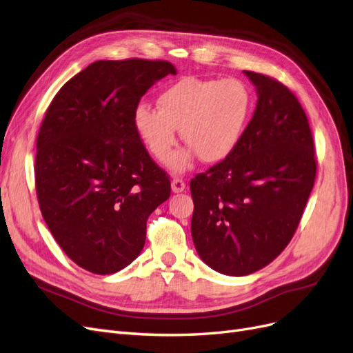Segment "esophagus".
Masks as SVG:
<instances>
[{"instance_id":"obj_1","label":"esophagus","mask_w":353,"mask_h":353,"mask_svg":"<svg viewBox=\"0 0 353 353\" xmlns=\"http://www.w3.org/2000/svg\"><path fill=\"white\" fill-rule=\"evenodd\" d=\"M186 189V183L181 179H174L172 180V190L174 193H180V192H185Z\"/></svg>"}]
</instances>
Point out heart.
Segmentation results:
<instances>
[{
    "label": "heart",
    "instance_id": "b5f03b06",
    "mask_svg": "<svg viewBox=\"0 0 353 353\" xmlns=\"http://www.w3.org/2000/svg\"><path fill=\"white\" fill-rule=\"evenodd\" d=\"M158 110L141 104L133 126L150 154L160 163L172 160L181 139L189 148L173 160V172L183 173L199 155L203 163L227 160L242 142L254 110V98L245 82L234 77H186L164 89Z\"/></svg>",
    "mask_w": 353,
    "mask_h": 353
}]
</instances>
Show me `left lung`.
Wrapping results in <instances>:
<instances>
[{"label":"left lung","instance_id":"1","mask_svg":"<svg viewBox=\"0 0 353 353\" xmlns=\"http://www.w3.org/2000/svg\"><path fill=\"white\" fill-rule=\"evenodd\" d=\"M243 73L258 95L243 139L190 181L193 243L203 263L225 276L252 274L281 254L316 173L310 123L296 97L268 76Z\"/></svg>","mask_w":353,"mask_h":353}]
</instances>
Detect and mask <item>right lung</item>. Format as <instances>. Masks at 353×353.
Wrapping results in <instances>:
<instances>
[{"mask_svg": "<svg viewBox=\"0 0 353 353\" xmlns=\"http://www.w3.org/2000/svg\"><path fill=\"white\" fill-rule=\"evenodd\" d=\"M168 61L99 60L54 97L37 139L42 217L73 263L114 274L139 256L146 220L170 196V180L133 126L141 98Z\"/></svg>", "mask_w": 353, "mask_h": 353, "instance_id": "obj_1", "label": "right lung"}]
</instances>
